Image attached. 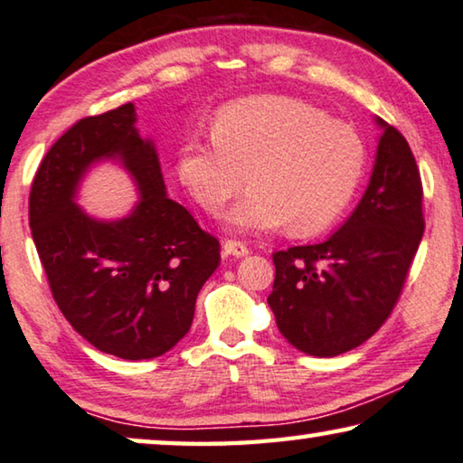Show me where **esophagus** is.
<instances>
[{
  "mask_svg": "<svg viewBox=\"0 0 463 463\" xmlns=\"http://www.w3.org/2000/svg\"><path fill=\"white\" fill-rule=\"evenodd\" d=\"M223 254L241 259V256L248 254V246L241 244V241H238V240H225L223 241Z\"/></svg>",
  "mask_w": 463,
  "mask_h": 463,
  "instance_id": "1",
  "label": "esophagus"
}]
</instances>
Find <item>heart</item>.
<instances>
[{
    "instance_id": "heart-1",
    "label": "heart",
    "mask_w": 463,
    "mask_h": 463,
    "mask_svg": "<svg viewBox=\"0 0 463 463\" xmlns=\"http://www.w3.org/2000/svg\"><path fill=\"white\" fill-rule=\"evenodd\" d=\"M360 134L308 103L288 97H248L225 105L213 138L182 142L177 180L209 215L230 211L238 232H273L289 223L296 236L323 232L344 213L364 172Z\"/></svg>"
}]
</instances>
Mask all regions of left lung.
<instances>
[{"mask_svg": "<svg viewBox=\"0 0 463 463\" xmlns=\"http://www.w3.org/2000/svg\"><path fill=\"white\" fill-rule=\"evenodd\" d=\"M383 130L371 182L347 222L321 244L273 254L271 306L296 350L331 358L373 337L393 310L424 233L416 159L393 126Z\"/></svg>", "mask_w": 463, "mask_h": 463, "instance_id": "obj_1", "label": "left lung"}]
</instances>
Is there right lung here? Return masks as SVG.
I'll use <instances>...</instances> for the list:
<instances>
[{
  "instance_id": "obj_1",
  "label": "right lung",
  "mask_w": 463,
  "mask_h": 463,
  "mask_svg": "<svg viewBox=\"0 0 463 463\" xmlns=\"http://www.w3.org/2000/svg\"><path fill=\"white\" fill-rule=\"evenodd\" d=\"M108 158L123 163L141 201L130 216L101 222L77 207L75 192L90 165ZM28 222L61 315L97 350L124 360L157 358L186 335L198 291L222 260L217 238L167 198L132 103L80 119L49 148Z\"/></svg>"
}]
</instances>
